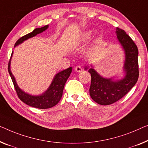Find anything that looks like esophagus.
Wrapping results in <instances>:
<instances>
[{"label": "esophagus", "instance_id": "1", "mask_svg": "<svg viewBox=\"0 0 148 148\" xmlns=\"http://www.w3.org/2000/svg\"><path fill=\"white\" fill-rule=\"evenodd\" d=\"M74 70H75V71L77 72H81L83 71L82 68V67L80 66H76V67H75V68H74Z\"/></svg>", "mask_w": 148, "mask_h": 148}]
</instances>
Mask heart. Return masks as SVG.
I'll use <instances>...</instances> for the list:
<instances>
[{
	"label": "heart",
	"instance_id": "1",
	"mask_svg": "<svg viewBox=\"0 0 148 148\" xmlns=\"http://www.w3.org/2000/svg\"><path fill=\"white\" fill-rule=\"evenodd\" d=\"M92 34H93V33H92V30H87V31H86L82 34V35L80 36V40L82 42H86L88 40H89L92 38ZM96 43H97L96 40H94L92 41L91 45H90L89 46V50H91L92 48H93V46L95 45Z\"/></svg>",
	"mask_w": 148,
	"mask_h": 148
}]
</instances>
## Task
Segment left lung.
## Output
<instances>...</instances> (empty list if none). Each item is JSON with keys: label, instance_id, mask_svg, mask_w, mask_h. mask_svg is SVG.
Returning a JSON list of instances; mask_svg holds the SVG:
<instances>
[{"label": "left lung", "instance_id": "left-lung-1", "mask_svg": "<svg viewBox=\"0 0 148 148\" xmlns=\"http://www.w3.org/2000/svg\"><path fill=\"white\" fill-rule=\"evenodd\" d=\"M117 39L125 54L123 63L124 76L121 79L104 78L92 67H85L91 74L90 95L100 105H110L120 100L137 82L139 77L138 49L137 46L123 30L116 28Z\"/></svg>", "mask_w": 148, "mask_h": 148}]
</instances>
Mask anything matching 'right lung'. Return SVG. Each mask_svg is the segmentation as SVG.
I'll return each mask as SVG.
<instances>
[{
    "instance_id": "obj_1",
    "label": "right lung",
    "mask_w": 148,
    "mask_h": 148,
    "mask_svg": "<svg viewBox=\"0 0 148 148\" xmlns=\"http://www.w3.org/2000/svg\"><path fill=\"white\" fill-rule=\"evenodd\" d=\"M48 28V25H46L43 27L35 28L32 32L21 37V38L18 40L15 43L14 47L21 45L26 40L32 38V37L36 36L37 34H40V33L45 31L46 30H47ZM12 54L13 52H12L10 61L8 62V70L11 79L12 80L13 84L14 86L17 95L20 98V100L23 101L26 104L30 106L39 109H47L56 106L62 98L64 87L66 82L68 78H69L70 74H71L72 68H68L67 69L64 70L55 75L50 86L42 94H40V95H31V94L26 93V92L23 91V90H21L19 88L16 80H15L14 76L12 74V72L10 70V61Z\"/></svg>"
}]
</instances>
